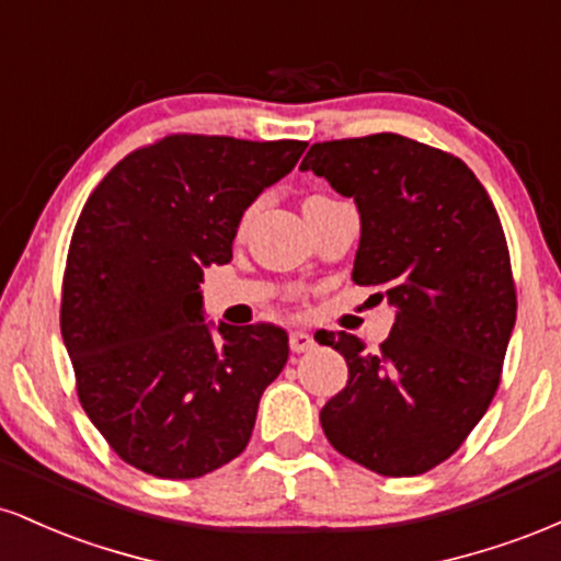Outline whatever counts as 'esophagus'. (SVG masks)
Returning a JSON list of instances; mask_svg holds the SVG:
<instances>
[{"label":"esophagus","instance_id":"obj_1","mask_svg":"<svg viewBox=\"0 0 561 561\" xmlns=\"http://www.w3.org/2000/svg\"><path fill=\"white\" fill-rule=\"evenodd\" d=\"M313 347H317V343H313V337L308 332H302V330L289 332V351L293 353H308V351H313Z\"/></svg>","mask_w":561,"mask_h":561}]
</instances>
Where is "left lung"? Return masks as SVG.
<instances>
[{"instance_id": "8db88e82", "label": "left lung", "mask_w": 561, "mask_h": 561, "mask_svg": "<svg viewBox=\"0 0 561 561\" xmlns=\"http://www.w3.org/2000/svg\"><path fill=\"white\" fill-rule=\"evenodd\" d=\"M302 171L362 214L353 282L385 287L396 324L379 351L317 332L347 364L319 420L334 450L385 478H414L467 440L501 382L517 289L501 218L465 160L401 134L311 145Z\"/></svg>"}]
</instances>
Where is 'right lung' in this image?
<instances>
[{
	"mask_svg": "<svg viewBox=\"0 0 561 561\" xmlns=\"http://www.w3.org/2000/svg\"><path fill=\"white\" fill-rule=\"evenodd\" d=\"M306 141L171 134L96 184L70 237L60 330L87 416L126 465L192 480L253 435L287 332L203 321L205 266L231 261L248 205Z\"/></svg>",
	"mask_w": 561,
	"mask_h": 561,
	"instance_id": "add662e5",
	"label": "right lung"
}]
</instances>
